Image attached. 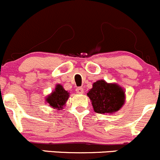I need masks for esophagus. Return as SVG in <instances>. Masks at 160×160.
<instances>
[{
	"label": "esophagus",
	"instance_id": "34e87169",
	"mask_svg": "<svg viewBox=\"0 0 160 160\" xmlns=\"http://www.w3.org/2000/svg\"><path fill=\"white\" fill-rule=\"evenodd\" d=\"M76 92L78 93H79V94H82V93L84 92V90H83V88H82V87H78V88H76Z\"/></svg>",
	"mask_w": 160,
	"mask_h": 160
}]
</instances>
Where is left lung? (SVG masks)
Listing matches in <instances>:
<instances>
[{
  "instance_id": "1",
  "label": "left lung",
  "mask_w": 160,
  "mask_h": 160,
  "mask_svg": "<svg viewBox=\"0 0 160 160\" xmlns=\"http://www.w3.org/2000/svg\"><path fill=\"white\" fill-rule=\"evenodd\" d=\"M87 95L97 113H114L124 103V90L117 84L107 83L104 80L94 82Z\"/></svg>"
}]
</instances>
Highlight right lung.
<instances>
[{
    "label": "right lung",
    "instance_id": "1",
    "mask_svg": "<svg viewBox=\"0 0 160 160\" xmlns=\"http://www.w3.org/2000/svg\"><path fill=\"white\" fill-rule=\"evenodd\" d=\"M68 97L69 93L64 90L61 85H58L52 94L47 98V102L50 104V107L61 110L66 103Z\"/></svg>",
    "mask_w": 160,
    "mask_h": 160
}]
</instances>
